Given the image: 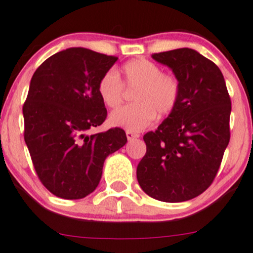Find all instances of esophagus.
<instances>
[{"instance_id": "1", "label": "esophagus", "mask_w": 253, "mask_h": 253, "mask_svg": "<svg viewBox=\"0 0 253 253\" xmlns=\"http://www.w3.org/2000/svg\"><path fill=\"white\" fill-rule=\"evenodd\" d=\"M126 135H127V139L128 140H133V139H137L140 135L135 132H133V130H126Z\"/></svg>"}]
</instances>
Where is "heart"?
Wrapping results in <instances>:
<instances>
[{
	"label": "heart",
	"mask_w": 253,
	"mask_h": 253,
	"mask_svg": "<svg viewBox=\"0 0 253 253\" xmlns=\"http://www.w3.org/2000/svg\"><path fill=\"white\" fill-rule=\"evenodd\" d=\"M124 86L135 88L133 104L112 112L113 126L127 130H141L152 125L156 113L165 117L176 107L181 86L177 77L162 72L158 64L140 58L127 62L120 72L105 73L98 85V92L105 106L116 108L123 103Z\"/></svg>",
	"instance_id": "heart-1"
}]
</instances>
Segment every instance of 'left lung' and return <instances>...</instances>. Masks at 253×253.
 <instances>
[{"label":"left lung","instance_id":"1","mask_svg":"<svg viewBox=\"0 0 253 253\" xmlns=\"http://www.w3.org/2000/svg\"><path fill=\"white\" fill-rule=\"evenodd\" d=\"M152 57L172 70L181 92L167 119L143 135L137 182L155 200L184 202L215 180L230 141L231 100L218 66L197 51L182 47Z\"/></svg>","mask_w":253,"mask_h":253}]
</instances>
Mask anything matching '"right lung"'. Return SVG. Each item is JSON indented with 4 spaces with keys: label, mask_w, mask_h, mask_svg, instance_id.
Segmentation results:
<instances>
[{
    "label": "right lung",
    "mask_w": 253,
    "mask_h": 253,
    "mask_svg": "<svg viewBox=\"0 0 253 253\" xmlns=\"http://www.w3.org/2000/svg\"><path fill=\"white\" fill-rule=\"evenodd\" d=\"M118 57L70 47L38 66L23 105L24 141L51 194L79 200L94 191L105 159L127 142L121 128L89 135L106 120L98 85Z\"/></svg>",
    "instance_id": "right-lung-1"
}]
</instances>
